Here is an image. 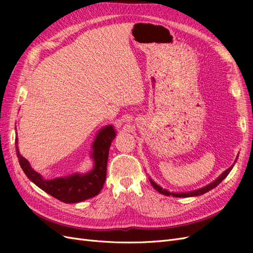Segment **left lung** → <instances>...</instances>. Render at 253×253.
<instances>
[{"mask_svg":"<svg viewBox=\"0 0 253 253\" xmlns=\"http://www.w3.org/2000/svg\"><path fill=\"white\" fill-rule=\"evenodd\" d=\"M237 157H239V155L236 156V159L234 160V164H233L230 168H228V169H227L226 171H224L223 173H221L215 180L212 181L211 183H209V185H207V186L201 188V189H197V190H194V191H190V192H169V191H168V190L163 189L162 187L158 186L157 183H156L154 180H153L152 178H150V182H151V185L153 186V188H154L156 191H158V192H159L160 194H164V195H167V196H170V195H173L174 197H192V196H200V195H203V194L207 193V192H208V191L212 190L213 188H215L216 186H218L219 183L227 177L228 174L230 173V171L232 170V168L234 167V165H235V163H236V160H237Z\"/></svg>","mask_w":253,"mask_h":253,"instance_id":"8db88e82","label":"left lung"}]
</instances>
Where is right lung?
<instances>
[{"label": "right lung", "instance_id": "1", "mask_svg": "<svg viewBox=\"0 0 253 253\" xmlns=\"http://www.w3.org/2000/svg\"><path fill=\"white\" fill-rule=\"evenodd\" d=\"M115 137L116 131L113 126L102 127L91 145L90 157L94 162L93 169L84 174L75 173L53 179L42 177L40 173L33 169L28 160L20 154L18 137L16 138V152L22 170L36 186L61 202L75 204L94 197L101 191L106 177L109 150Z\"/></svg>", "mask_w": 253, "mask_h": 253}]
</instances>
